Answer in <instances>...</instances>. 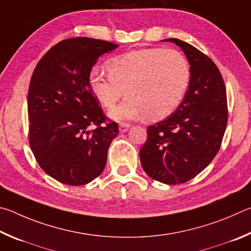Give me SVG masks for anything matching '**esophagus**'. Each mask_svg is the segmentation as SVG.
<instances>
[{
    "instance_id": "obj_1",
    "label": "esophagus",
    "mask_w": 251,
    "mask_h": 251,
    "mask_svg": "<svg viewBox=\"0 0 251 251\" xmlns=\"http://www.w3.org/2000/svg\"><path fill=\"white\" fill-rule=\"evenodd\" d=\"M129 128H130V125H128V123H120V126H119V132L125 133L129 130Z\"/></svg>"
}]
</instances>
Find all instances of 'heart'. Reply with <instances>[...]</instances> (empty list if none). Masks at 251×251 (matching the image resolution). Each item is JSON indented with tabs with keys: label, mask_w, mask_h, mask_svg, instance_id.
Returning a JSON list of instances; mask_svg holds the SVG:
<instances>
[{
	"label": "heart",
	"mask_w": 251,
	"mask_h": 251,
	"mask_svg": "<svg viewBox=\"0 0 251 251\" xmlns=\"http://www.w3.org/2000/svg\"><path fill=\"white\" fill-rule=\"evenodd\" d=\"M108 72L92 70L89 86L105 108H111L126 92V99L109 112L117 121L142 116L157 121L169 117L181 104L191 81L186 57L165 48L126 52L110 61Z\"/></svg>",
	"instance_id": "heart-1"
}]
</instances>
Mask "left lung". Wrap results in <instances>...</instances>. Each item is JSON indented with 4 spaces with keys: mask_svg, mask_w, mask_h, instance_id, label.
I'll list each match as a JSON object with an SVG mask.
<instances>
[{
    "mask_svg": "<svg viewBox=\"0 0 251 251\" xmlns=\"http://www.w3.org/2000/svg\"><path fill=\"white\" fill-rule=\"evenodd\" d=\"M163 42L184 51L191 81L175 112L148 126L140 160L151 178L175 185L195 177L217 154L227 126V97L222 75L209 57L177 38Z\"/></svg>",
    "mask_w": 251,
    "mask_h": 251,
    "instance_id": "8db88e82",
    "label": "left lung"
}]
</instances>
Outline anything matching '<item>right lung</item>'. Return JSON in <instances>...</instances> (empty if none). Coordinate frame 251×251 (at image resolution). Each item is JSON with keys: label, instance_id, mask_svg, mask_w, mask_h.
I'll list each match as a JSON object with an SVG mask.
<instances>
[{"label": "right lung", "instance_id": "right-lung-1", "mask_svg": "<svg viewBox=\"0 0 251 251\" xmlns=\"http://www.w3.org/2000/svg\"><path fill=\"white\" fill-rule=\"evenodd\" d=\"M118 46L89 37L66 39L34 70L27 98L29 146L44 172L60 183L85 185L104 169L118 125L102 126L105 117L89 75L97 59Z\"/></svg>", "mask_w": 251, "mask_h": 251}]
</instances>
